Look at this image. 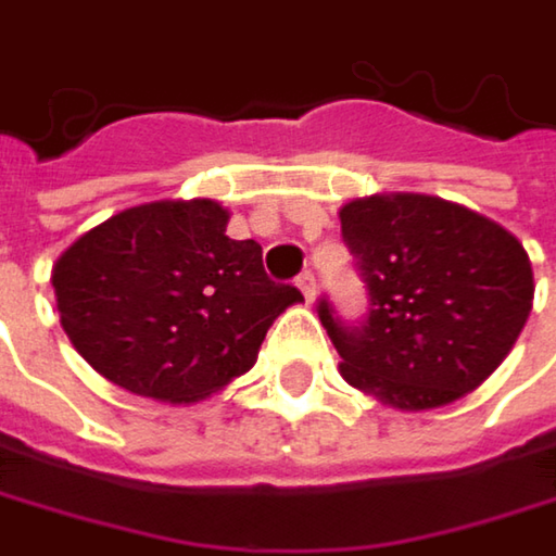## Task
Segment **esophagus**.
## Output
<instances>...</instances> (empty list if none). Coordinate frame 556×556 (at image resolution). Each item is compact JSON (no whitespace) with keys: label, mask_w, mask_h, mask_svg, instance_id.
Listing matches in <instances>:
<instances>
[{"label":"esophagus","mask_w":556,"mask_h":556,"mask_svg":"<svg viewBox=\"0 0 556 556\" xmlns=\"http://www.w3.org/2000/svg\"><path fill=\"white\" fill-rule=\"evenodd\" d=\"M295 286L302 289V295H305V302H315V292H318V286H315V277H312L308 270H305L302 277L295 279Z\"/></svg>","instance_id":"1"}]
</instances>
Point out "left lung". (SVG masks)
I'll return each mask as SVG.
<instances>
[{
  "label": "left lung",
  "mask_w": 556,
  "mask_h": 556,
  "mask_svg": "<svg viewBox=\"0 0 556 556\" xmlns=\"http://www.w3.org/2000/svg\"><path fill=\"white\" fill-rule=\"evenodd\" d=\"M340 231L372 305L359 328L318 305L343 379L417 414L493 376L534 299L531 261L513 231L427 193L356 197L340 206Z\"/></svg>",
  "instance_id": "left-lung-1"
}]
</instances>
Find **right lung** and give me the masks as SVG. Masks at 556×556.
Wrapping results in <instances>:
<instances>
[{"label":"right lung","instance_id":"add662e5","mask_svg":"<svg viewBox=\"0 0 556 556\" xmlns=\"http://www.w3.org/2000/svg\"><path fill=\"white\" fill-rule=\"evenodd\" d=\"M226 226L216 200H155L76 238L50 282L78 356L165 404L206 401L244 376L302 292L267 277L261 244Z\"/></svg>","mask_w":556,"mask_h":556}]
</instances>
